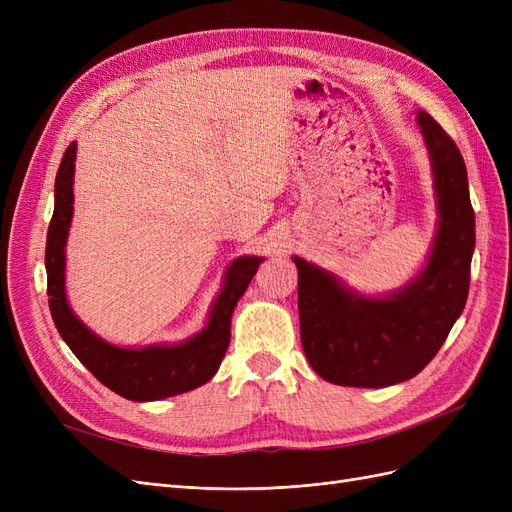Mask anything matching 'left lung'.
I'll use <instances>...</instances> for the list:
<instances>
[{"label": "left lung", "mask_w": 512, "mask_h": 512, "mask_svg": "<svg viewBox=\"0 0 512 512\" xmlns=\"http://www.w3.org/2000/svg\"><path fill=\"white\" fill-rule=\"evenodd\" d=\"M418 123L438 192V237L427 267L384 299L359 297L303 258L299 269L301 342L309 365L333 384L378 389L414 378L438 354L470 290L474 209L455 141L427 113Z\"/></svg>", "instance_id": "1"}]
</instances>
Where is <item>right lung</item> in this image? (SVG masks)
<instances>
[{
  "label": "right lung",
  "mask_w": 512,
  "mask_h": 512,
  "mask_svg": "<svg viewBox=\"0 0 512 512\" xmlns=\"http://www.w3.org/2000/svg\"><path fill=\"white\" fill-rule=\"evenodd\" d=\"M76 143H70L55 177V211L46 235V294L55 327L91 374L113 393L132 401H156L194 391L213 378L230 344L232 309L262 262L241 256L226 273V284L215 299L207 327L179 346H147L141 350L117 348L102 342L74 316L66 301L64 245L72 220V177Z\"/></svg>",
  "instance_id": "add662e5"
}]
</instances>
